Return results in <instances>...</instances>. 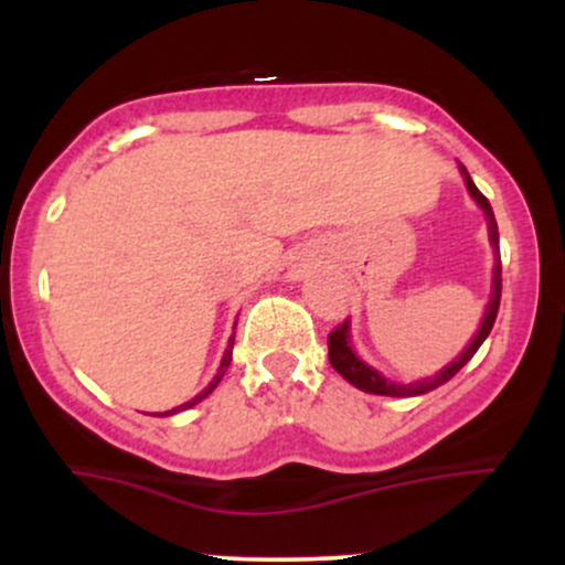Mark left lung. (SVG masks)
<instances>
[{"label": "left lung", "mask_w": 565, "mask_h": 565, "mask_svg": "<svg viewBox=\"0 0 565 565\" xmlns=\"http://www.w3.org/2000/svg\"><path fill=\"white\" fill-rule=\"evenodd\" d=\"M465 174V185H468L470 196L478 201V206L486 212V220H489V242L494 246V281H491V300L486 305V316L481 321V329H478V334L472 337V342L468 348L462 350V355H459L457 361H451L449 366H444L436 377H427V380H417V382H408V385H401V382H391L387 377H382L377 369H372L364 361L359 359V355L353 353V348H350L348 342V321H342L340 327L332 329L329 332V364L334 366L337 374H342L350 385H355L359 391L364 393H374V395H395V398H406V395H423V393H430L436 391V387L444 385V382H449L454 374L459 372L468 361L476 355V350L483 345V340L489 337L491 327H494L497 321V313H499V300H502V260H499V231H497V220H494V210H491L489 199L483 196L481 191H478L476 183L470 180V174L465 167H459Z\"/></svg>", "instance_id": "obj_1"}]
</instances>
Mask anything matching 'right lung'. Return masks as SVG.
<instances>
[{"instance_id": "right-lung-1", "label": "right lung", "mask_w": 565, "mask_h": 565, "mask_svg": "<svg viewBox=\"0 0 565 565\" xmlns=\"http://www.w3.org/2000/svg\"><path fill=\"white\" fill-rule=\"evenodd\" d=\"M231 350H233V337H231V342H228V350H225L223 361H220V369H217L215 380H212V382H210V385H206V387H204V391H201V393L196 395V398H191V401H188V404H183V406L172 408V412H164V414H161V417H167V414H178V412H183V408H191V406H196L201 398H206V395H210L212 391H215V387H217V382H220V380H223V374H225V372H228V366H231Z\"/></svg>"}]
</instances>
